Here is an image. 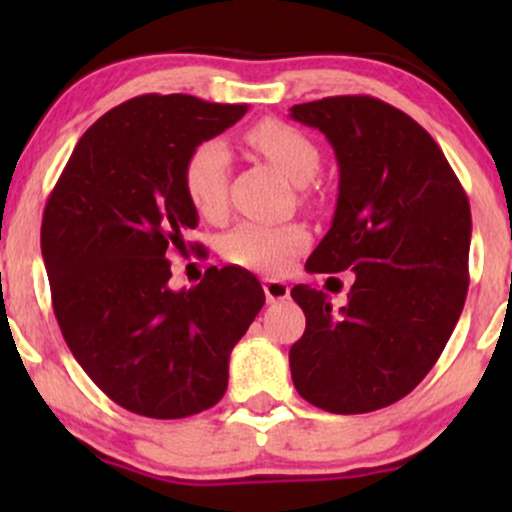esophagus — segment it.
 Segmentation results:
<instances>
[{"label": "esophagus", "instance_id": "1", "mask_svg": "<svg viewBox=\"0 0 512 512\" xmlns=\"http://www.w3.org/2000/svg\"><path fill=\"white\" fill-rule=\"evenodd\" d=\"M289 284L281 279H264V296H267V303H281L289 298Z\"/></svg>", "mask_w": 512, "mask_h": 512}]
</instances>
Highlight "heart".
<instances>
[{
	"instance_id": "1",
	"label": "heart",
	"mask_w": 512,
	"mask_h": 512,
	"mask_svg": "<svg viewBox=\"0 0 512 512\" xmlns=\"http://www.w3.org/2000/svg\"><path fill=\"white\" fill-rule=\"evenodd\" d=\"M248 142L267 156L286 178L305 185L320 168L317 146L293 125L281 120H262L248 132ZM231 151L221 139H207L190 151L182 170L187 199L204 219H216L226 209ZM308 233L296 223L245 221L223 238V255L233 264L260 272H284L293 257L308 245Z\"/></svg>"
}]
</instances>
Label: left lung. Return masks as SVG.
Masks as SVG:
<instances>
[{"label": "left lung", "instance_id": "obj_1", "mask_svg": "<svg viewBox=\"0 0 512 512\" xmlns=\"http://www.w3.org/2000/svg\"><path fill=\"white\" fill-rule=\"evenodd\" d=\"M291 117L325 134L339 166L332 226L305 269L356 274L339 310L325 291L291 289L305 313L289 351L293 385L332 414L390 407L436 366L460 320L467 195L431 134L378 98H322Z\"/></svg>", "mask_w": 512, "mask_h": 512}]
</instances>
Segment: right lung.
Returning <instances> with one entry per match:
<instances>
[{
    "label": "right lung",
    "mask_w": 512,
    "mask_h": 512,
    "mask_svg": "<svg viewBox=\"0 0 512 512\" xmlns=\"http://www.w3.org/2000/svg\"><path fill=\"white\" fill-rule=\"evenodd\" d=\"M245 113L185 93L132 98L86 129L45 204L40 248L64 342L134 414L185 419L214 407L233 346L264 305L243 267L168 286L170 252L199 223L182 182L187 156Z\"/></svg>",
    "instance_id": "obj_1"
}]
</instances>
